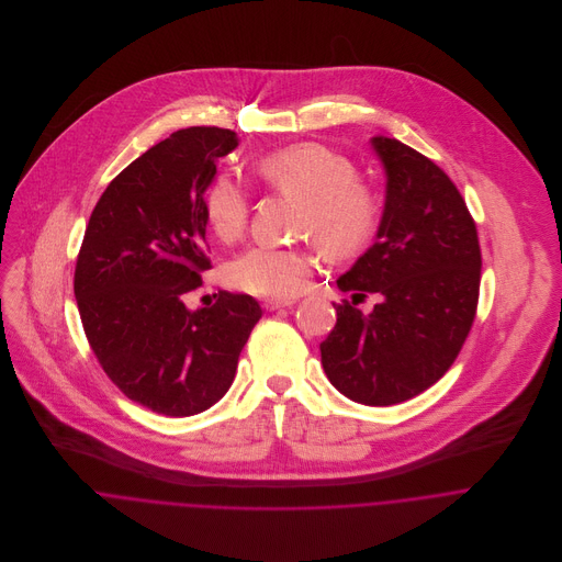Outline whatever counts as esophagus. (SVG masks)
<instances>
[{
    "instance_id": "1",
    "label": "esophagus",
    "mask_w": 562,
    "mask_h": 562,
    "mask_svg": "<svg viewBox=\"0 0 562 562\" xmlns=\"http://www.w3.org/2000/svg\"><path fill=\"white\" fill-rule=\"evenodd\" d=\"M292 305H294V301H277V299H268V301H263V307H266L268 312L285 310V307H292Z\"/></svg>"
}]
</instances>
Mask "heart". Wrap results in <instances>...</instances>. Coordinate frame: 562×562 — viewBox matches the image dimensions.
I'll return each instance as SVG.
<instances>
[{"label": "heart", "instance_id": "b5f03b06", "mask_svg": "<svg viewBox=\"0 0 562 562\" xmlns=\"http://www.w3.org/2000/svg\"><path fill=\"white\" fill-rule=\"evenodd\" d=\"M257 175L268 188L303 203V229L328 255L361 248L376 229V201L357 183L355 166L322 145L305 143L274 151L257 164ZM205 214L216 238L238 240L248 218L246 190L221 175L207 190ZM310 270L312 257L305 250L257 244L229 263V281L257 296L288 299L301 292Z\"/></svg>", "mask_w": 562, "mask_h": 562}]
</instances>
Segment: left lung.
I'll return each mask as SVG.
<instances>
[{"mask_svg": "<svg viewBox=\"0 0 562 562\" xmlns=\"http://www.w3.org/2000/svg\"><path fill=\"white\" fill-rule=\"evenodd\" d=\"M385 170L376 241L337 279L355 292L335 305L321 344L322 368L337 392L368 406L408 401L454 363L476 314L481 246L476 225L450 177L396 138L372 136ZM382 301L366 317L357 295Z\"/></svg>", "mask_w": 562, "mask_h": 562, "instance_id": "1", "label": "left lung"}]
</instances>
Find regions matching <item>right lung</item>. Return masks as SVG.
<instances>
[{
	"label": "right lung",
	"mask_w": 562,
	"mask_h": 562,
	"mask_svg": "<svg viewBox=\"0 0 562 562\" xmlns=\"http://www.w3.org/2000/svg\"><path fill=\"white\" fill-rule=\"evenodd\" d=\"M218 127L175 132L121 170L88 221L76 266L81 324L101 368L130 398L186 417L221 401L261 318L248 294L188 310L210 270L205 190L238 147Z\"/></svg>",
	"instance_id": "add662e5"
}]
</instances>
